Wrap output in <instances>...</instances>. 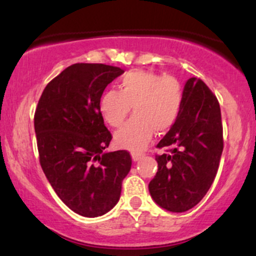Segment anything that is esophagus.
Instances as JSON below:
<instances>
[{
    "instance_id": "esophagus-1",
    "label": "esophagus",
    "mask_w": 256,
    "mask_h": 256,
    "mask_svg": "<svg viewBox=\"0 0 256 256\" xmlns=\"http://www.w3.org/2000/svg\"><path fill=\"white\" fill-rule=\"evenodd\" d=\"M140 158H142V154H140V152H132V160L134 161H138Z\"/></svg>"
}]
</instances>
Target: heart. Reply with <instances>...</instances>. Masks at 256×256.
<instances>
[{"label":"heart","instance_id":"1","mask_svg":"<svg viewBox=\"0 0 256 256\" xmlns=\"http://www.w3.org/2000/svg\"><path fill=\"white\" fill-rule=\"evenodd\" d=\"M183 101V85L177 77L134 71L122 78L119 90L102 95L100 112L108 125L118 128L134 107V116L116 131L114 140L122 148L138 152L146 148L154 131L162 134L176 124Z\"/></svg>","mask_w":256,"mask_h":256}]
</instances>
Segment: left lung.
Listing matches in <instances>:
<instances>
[{"label":"left lung","mask_w":256,"mask_h":256,"mask_svg":"<svg viewBox=\"0 0 256 256\" xmlns=\"http://www.w3.org/2000/svg\"><path fill=\"white\" fill-rule=\"evenodd\" d=\"M156 148L165 152L155 155L149 192L170 212H186L210 190L224 148L218 98L201 79L186 82L180 114Z\"/></svg>","instance_id":"obj_1"}]
</instances>
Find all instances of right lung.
Returning <instances> with one entry per match:
<instances>
[{"label": "right lung", "mask_w": 256, "mask_h": 256, "mask_svg": "<svg viewBox=\"0 0 256 256\" xmlns=\"http://www.w3.org/2000/svg\"><path fill=\"white\" fill-rule=\"evenodd\" d=\"M122 73L110 64H72L49 82L34 112L44 174L61 201L86 218L104 216L118 204L131 170L128 150L104 152L112 134L100 112L106 86Z\"/></svg>", "instance_id": "right-lung-1"}]
</instances>
